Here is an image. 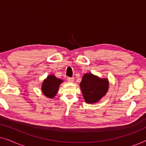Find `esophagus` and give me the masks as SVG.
Instances as JSON below:
<instances>
[{"mask_svg": "<svg viewBox=\"0 0 146 146\" xmlns=\"http://www.w3.org/2000/svg\"><path fill=\"white\" fill-rule=\"evenodd\" d=\"M67 80L69 82H73L74 81V78H67Z\"/></svg>", "mask_w": 146, "mask_h": 146, "instance_id": "obj_1", "label": "esophagus"}]
</instances>
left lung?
<instances>
[{
    "label": "left lung",
    "instance_id": "1",
    "mask_svg": "<svg viewBox=\"0 0 146 146\" xmlns=\"http://www.w3.org/2000/svg\"><path fill=\"white\" fill-rule=\"evenodd\" d=\"M80 88L85 102L88 104L96 103L107 93L109 82L107 78H100L92 74L83 76Z\"/></svg>",
    "mask_w": 146,
    "mask_h": 146
}]
</instances>
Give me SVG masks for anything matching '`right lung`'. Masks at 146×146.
Returning a JSON list of instances; mask_svg holds the SVG:
<instances>
[{
	"mask_svg": "<svg viewBox=\"0 0 146 146\" xmlns=\"http://www.w3.org/2000/svg\"><path fill=\"white\" fill-rule=\"evenodd\" d=\"M62 82V80L57 78L54 75H49L43 81L42 84L41 89L44 95L49 98H54L58 92L59 86Z\"/></svg>",
	"mask_w": 146,
	"mask_h": 146,
	"instance_id": "add662e5",
	"label": "right lung"
}]
</instances>
